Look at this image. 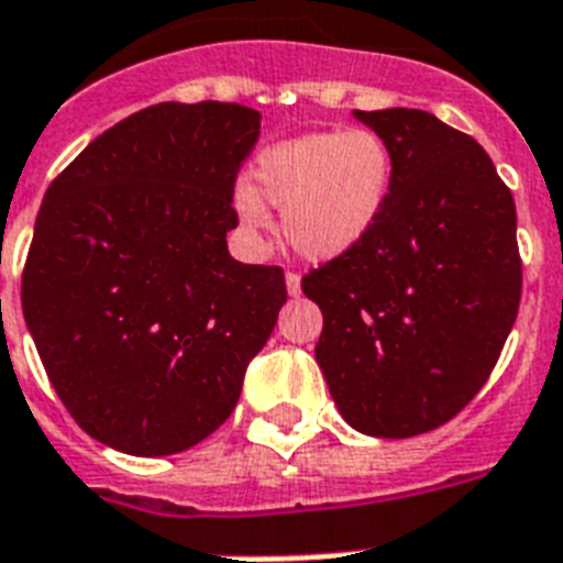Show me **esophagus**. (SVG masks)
Listing matches in <instances>:
<instances>
[{"instance_id":"1","label":"esophagus","mask_w":563,"mask_h":563,"mask_svg":"<svg viewBox=\"0 0 563 563\" xmlns=\"http://www.w3.org/2000/svg\"><path fill=\"white\" fill-rule=\"evenodd\" d=\"M285 285H287V294L299 296V290H302V276H299V273H287Z\"/></svg>"}]
</instances>
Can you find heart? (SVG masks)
<instances>
[{
    "label": "heart",
    "instance_id": "obj_1",
    "mask_svg": "<svg viewBox=\"0 0 563 563\" xmlns=\"http://www.w3.org/2000/svg\"><path fill=\"white\" fill-rule=\"evenodd\" d=\"M393 186V154L372 130L310 133L269 147L255 162V191H238V214L250 229L269 223V206L285 211L296 253L328 261L349 253L384 211Z\"/></svg>",
    "mask_w": 563,
    "mask_h": 563
}]
</instances>
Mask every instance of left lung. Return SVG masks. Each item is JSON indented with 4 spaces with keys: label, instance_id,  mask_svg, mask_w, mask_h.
Returning <instances> with one entry per match:
<instances>
[{
    "label": "left lung",
    "instance_id": "obj_1",
    "mask_svg": "<svg viewBox=\"0 0 563 563\" xmlns=\"http://www.w3.org/2000/svg\"><path fill=\"white\" fill-rule=\"evenodd\" d=\"M354 119L389 145V197L302 290L322 310L317 363L340 416L409 439L451 421L500 357L523 285L517 211L492 156L430 112Z\"/></svg>",
    "mask_w": 563,
    "mask_h": 563
}]
</instances>
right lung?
<instances>
[{"label": "right lung", "instance_id": "obj_1", "mask_svg": "<svg viewBox=\"0 0 563 563\" xmlns=\"http://www.w3.org/2000/svg\"><path fill=\"white\" fill-rule=\"evenodd\" d=\"M258 130L241 103H156L89 142L43 197L22 313L63 407L107 448L203 442L273 334L285 273L227 246Z\"/></svg>", "mask_w": 563, "mask_h": 563}]
</instances>
